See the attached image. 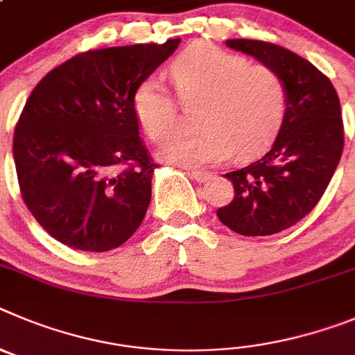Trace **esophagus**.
<instances>
[{
    "label": "esophagus",
    "instance_id": "34e87169",
    "mask_svg": "<svg viewBox=\"0 0 355 355\" xmlns=\"http://www.w3.org/2000/svg\"><path fill=\"white\" fill-rule=\"evenodd\" d=\"M189 177L193 178V180H196V182H200V184H203V182H207V180H210V177H212V175L210 173H205V171H189Z\"/></svg>",
    "mask_w": 355,
    "mask_h": 355
}]
</instances>
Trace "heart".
<instances>
[{"mask_svg":"<svg viewBox=\"0 0 355 355\" xmlns=\"http://www.w3.org/2000/svg\"><path fill=\"white\" fill-rule=\"evenodd\" d=\"M180 104L196 113L198 132L177 134L180 107L161 79L146 78L136 88V120L168 164L198 168L217 164L235 152L239 159L260 154L276 138L288 106L286 85L276 70L251 65L241 54L212 44H193L170 65Z\"/></svg>","mask_w":355,"mask_h":355,"instance_id":"1","label":"heart"}]
</instances>
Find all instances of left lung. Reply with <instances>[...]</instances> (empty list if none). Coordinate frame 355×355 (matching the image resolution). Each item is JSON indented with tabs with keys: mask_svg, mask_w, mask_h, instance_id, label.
Wrapping results in <instances>:
<instances>
[{
	"mask_svg": "<svg viewBox=\"0 0 355 355\" xmlns=\"http://www.w3.org/2000/svg\"><path fill=\"white\" fill-rule=\"evenodd\" d=\"M226 46L276 70L288 94L285 120L269 152L223 175L235 196L217 209L219 221L245 237H263L301 221L327 189L343 152L340 98L327 76L285 47L245 38L226 40Z\"/></svg>",
	"mask_w": 355,
	"mask_h": 355,
	"instance_id": "obj_1",
	"label": "left lung"
}]
</instances>
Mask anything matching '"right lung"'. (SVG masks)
<instances>
[{"instance_id": "1", "label": "right lung", "mask_w": 355, "mask_h": 355, "mask_svg": "<svg viewBox=\"0 0 355 355\" xmlns=\"http://www.w3.org/2000/svg\"><path fill=\"white\" fill-rule=\"evenodd\" d=\"M180 44L76 54L31 92L14 132L22 200L51 237L110 251L139 228L157 168L139 138L134 92Z\"/></svg>"}]
</instances>
